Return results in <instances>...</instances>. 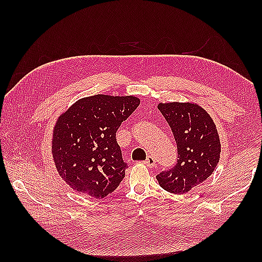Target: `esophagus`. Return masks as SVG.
<instances>
[{"instance_id":"34e87169","label":"esophagus","mask_w":262,"mask_h":262,"mask_svg":"<svg viewBox=\"0 0 262 262\" xmlns=\"http://www.w3.org/2000/svg\"><path fill=\"white\" fill-rule=\"evenodd\" d=\"M144 163H145L148 168H153V166H155V159L152 157V155H148L147 159L144 161Z\"/></svg>"}]
</instances>
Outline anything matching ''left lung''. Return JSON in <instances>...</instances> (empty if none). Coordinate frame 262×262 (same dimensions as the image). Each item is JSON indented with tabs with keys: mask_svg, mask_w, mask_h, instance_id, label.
I'll return each instance as SVG.
<instances>
[{
	"mask_svg": "<svg viewBox=\"0 0 262 262\" xmlns=\"http://www.w3.org/2000/svg\"><path fill=\"white\" fill-rule=\"evenodd\" d=\"M159 109L173 133L178 160L157 179L166 191L186 193L207 179L219 164L221 143L216 126L198 104L160 103Z\"/></svg>",
	"mask_w": 262,
	"mask_h": 262,
	"instance_id": "obj_1",
	"label": "left lung"
}]
</instances>
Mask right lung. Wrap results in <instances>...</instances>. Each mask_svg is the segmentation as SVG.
<instances>
[{"label":"right lung","instance_id":"1","mask_svg":"<svg viewBox=\"0 0 262 262\" xmlns=\"http://www.w3.org/2000/svg\"><path fill=\"white\" fill-rule=\"evenodd\" d=\"M140 105L136 97L104 94L83 98L59 117L53 158L59 176L76 191L101 199L125 178L116 133Z\"/></svg>","mask_w":262,"mask_h":262}]
</instances>
